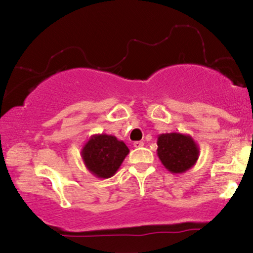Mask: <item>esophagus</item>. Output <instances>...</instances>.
<instances>
[{"label": "esophagus", "mask_w": 253, "mask_h": 253, "mask_svg": "<svg viewBox=\"0 0 253 253\" xmlns=\"http://www.w3.org/2000/svg\"><path fill=\"white\" fill-rule=\"evenodd\" d=\"M133 146H134L135 149H140V147L144 146V143L143 141H134V143H133Z\"/></svg>", "instance_id": "1"}]
</instances>
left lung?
Masks as SVG:
<instances>
[{"mask_svg":"<svg viewBox=\"0 0 253 253\" xmlns=\"http://www.w3.org/2000/svg\"><path fill=\"white\" fill-rule=\"evenodd\" d=\"M157 156L171 173H183L196 164L200 149L191 135L179 132L158 135Z\"/></svg>","mask_w":253,"mask_h":253,"instance_id":"8db88e82","label":"left lung"}]
</instances>
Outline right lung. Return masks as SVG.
<instances>
[{
	"label": "right lung",
	"mask_w": 253,
	"mask_h": 253,
	"mask_svg": "<svg viewBox=\"0 0 253 253\" xmlns=\"http://www.w3.org/2000/svg\"><path fill=\"white\" fill-rule=\"evenodd\" d=\"M128 152L123 140L102 133L90 136L81 150V157L90 173L97 178H109L117 173Z\"/></svg>",
	"instance_id": "add662e5"
}]
</instances>
